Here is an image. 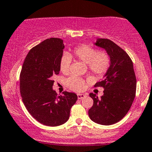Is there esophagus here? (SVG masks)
<instances>
[{"instance_id":"esophagus-1","label":"esophagus","mask_w":152,"mask_h":152,"mask_svg":"<svg viewBox=\"0 0 152 152\" xmlns=\"http://www.w3.org/2000/svg\"><path fill=\"white\" fill-rule=\"evenodd\" d=\"M86 96L85 94H77V98L78 99H81L83 98H84Z\"/></svg>"}]
</instances>
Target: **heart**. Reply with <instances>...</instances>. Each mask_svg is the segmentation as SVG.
Returning <instances> with one entry per match:
<instances>
[{
    "instance_id": "1",
    "label": "heart",
    "mask_w": 152,
    "mask_h": 152,
    "mask_svg": "<svg viewBox=\"0 0 152 152\" xmlns=\"http://www.w3.org/2000/svg\"><path fill=\"white\" fill-rule=\"evenodd\" d=\"M72 57L86 63L91 74L95 77H102L108 71L110 66V57L105 50H97L94 47L86 44L75 47L70 54L64 53L59 61V68L63 74L69 72L72 64ZM66 85L75 91H82L86 88V80L75 75L66 80Z\"/></svg>"
}]
</instances>
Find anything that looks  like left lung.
<instances>
[{
    "instance_id": "8db88e82",
    "label": "left lung",
    "mask_w": 152,
    "mask_h": 152,
    "mask_svg": "<svg viewBox=\"0 0 152 152\" xmlns=\"http://www.w3.org/2000/svg\"><path fill=\"white\" fill-rule=\"evenodd\" d=\"M96 45L106 50L111 63L105 78L94 85L102 87L104 94L98 98L96 94H89L94 104L88 115L95 123L111 125L122 119L130 109L137 81L132 60L122 48L107 39H99Z\"/></svg>"
}]
</instances>
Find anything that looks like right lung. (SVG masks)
<instances>
[{
	"label": "right lung",
	"instance_id": "obj_1",
	"mask_svg": "<svg viewBox=\"0 0 152 152\" xmlns=\"http://www.w3.org/2000/svg\"><path fill=\"white\" fill-rule=\"evenodd\" d=\"M63 40L51 38L30 50L22 66L20 88L22 99L28 113L39 123L50 126L61 125L69 118L76 102L75 93L64 91L58 96L53 90L55 75L60 72Z\"/></svg>",
	"mask_w": 152,
	"mask_h": 152
}]
</instances>
